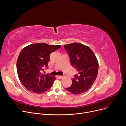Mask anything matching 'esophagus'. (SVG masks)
<instances>
[{"mask_svg": "<svg viewBox=\"0 0 126 126\" xmlns=\"http://www.w3.org/2000/svg\"><path fill=\"white\" fill-rule=\"evenodd\" d=\"M58 78H60V79H62V78H63L64 77V76H58Z\"/></svg>", "mask_w": 126, "mask_h": 126, "instance_id": "esophagus-1", "label": "esophagus"}]
</instances>
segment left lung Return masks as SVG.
Returning <instances> with one entry per match:
<instances>
[{
  "mask_svg": "<svg viewBox=\"0 0 126 126\" xmlns=\"http://www.w3.org/2000/svg\"><path fill=\"white\" fill-rule=\"evenodd\" d=\"M64 47L71 65L78 72L72 79L71 87L65 89L73 94L84 93L91 87L96 79L99 68L96 57L88 46L80 43H73Z\"/></svg>",
  "mask_w": 126,
  "mask_h": 126,
  "instance_id": "left-lung-1",
  "label": "left lung"
}]
</instances>
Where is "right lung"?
Masks as SVG:
<instances>
[{"label":"right lung","mask_w":126,"mask_h":126,"mask_svg":"<svg viewBox=\"0 0 126 126\" xmlns=\"http://www.w3.org/2000/svg\"><path fill=\"white\" fill-rule=\"evenodd\" d=\"M60 47L38 43L21 50L17 61V72L21 83L29 91L41 94L52 87L56 78L42 72L48 68L50 54Z\"/></svg>","instance_id":"1"}]
</instances>
